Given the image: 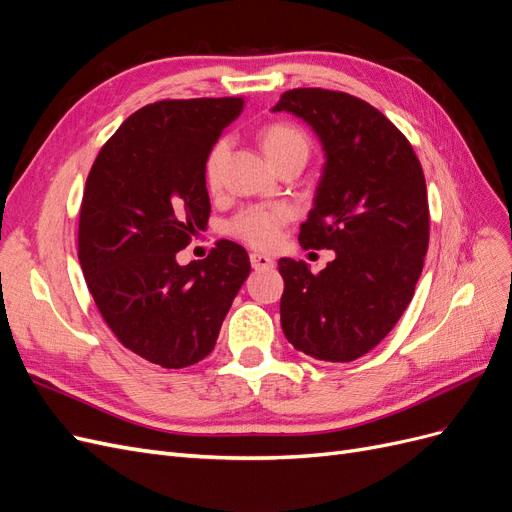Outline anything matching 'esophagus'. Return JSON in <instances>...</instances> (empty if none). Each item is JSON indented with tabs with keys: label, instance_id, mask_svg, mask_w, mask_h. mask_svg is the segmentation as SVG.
<instances>
[{
	"label": "esophagus",
	"instance_id": "esophagus-1",
	"mask_svg": "<svg viewBox=\"0 0 512 512\" xmlns=\"http://www.w3.org/2000/svg\"><path fill=\"white\" fill-rule=\"evenodd\" d=\"M250 262H252V267L254 269H271L273 267V260L269 258V256H265V254H250Z\"/></svg>",
	"mask_w": 512,
	"mask_h": 512
}]
</instances>
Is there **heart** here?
<instances>
[{
  "label": "heart",
  "instance_id": "heart-1",
  "mask_svg": "<svg viewBox=\"0 0 512 512\" xmlns=\"http://www.w3.org/2000/svg\"><path fill=\"white\" fill-rule=\"evenodd\" d=\"M260 143L277 168L292 160L307 162L309 149H312L309 136L299 126L286 121H275L262 128ZM226 153V138H220L207 153L205 181L211 190L220 185ZM294 215L297 213H294L290 205H252L241 209L237 215H232L226 224V232L230 237L243 241L245 245L256 247V250H269V247L280 241L282 228L294 220Z\"/></svg>",
  "mask_w": 512,
  "mask_h": 512
}]
</instances>
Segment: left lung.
Listing matches in <instances>:
<instances>
[{"mask_svg": "<svg viewBox=\"0 0 512 512\" xmlns=\"http://www.w3.org/2000/svg\"><path fill=\"white\" fill-rule=\"evenodd\" d=\"M273 111L305 119L327 153L303 250H335L327 269L280 258L282 329L299 352L348 363L376 348L406 312L429 245L421 162L378 108L344 91L299 87Z\"/></svg>", "mask_w": 512, "mask_h": 512, "instance_id": "left-lung-1", "label": "left lung"}]
</instances>
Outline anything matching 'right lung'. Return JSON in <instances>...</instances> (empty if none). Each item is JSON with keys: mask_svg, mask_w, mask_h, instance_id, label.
<instances>
[{"mask_svg": "<svg viewBox=\"0 0 512 512\" xmlns=\"http://www.w3.org/2000/svg\"><path fill=\"white\" fill-rule=\"evenodd\" d=\"M243 98L160 100L121 123L91 166L79 262L108 329L134 354L166 369L213 350L250 256L222 239L181 267L177 252L209 220L205 160Z\"/></svg>", "mask_w": 512, "mask_h": 512, "instance_id": "add662e5", "label": "right lung"}]
</instances>
